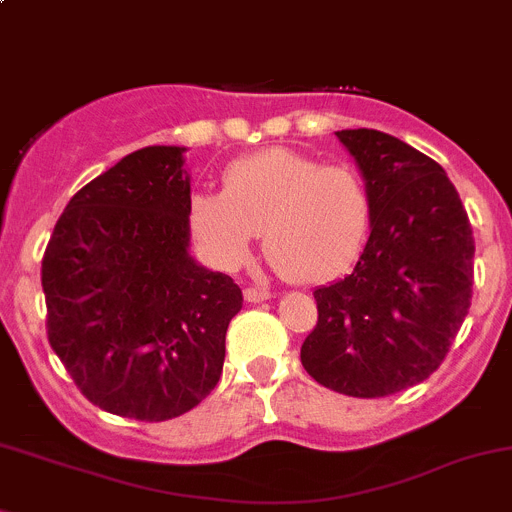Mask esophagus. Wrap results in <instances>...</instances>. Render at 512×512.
Returning <instances> with one entry per match:
<instances>
[{
	"instance_id": "obj_1",
	"label": "esophagus",
	"mask_w": 512,
	"mask_h": 512,
	"mask_svg": "<svg viewBox=\"0 0 512 512\" xmlns=\"http://www.w3.org/2000/svg\"><path fill=\"white\" fill-rule=\"evenodd\" d=\"M244 298L249 300V303H261V300L271 298V293H268L266 288H246Z\"/></svg>"
}]
</instances>
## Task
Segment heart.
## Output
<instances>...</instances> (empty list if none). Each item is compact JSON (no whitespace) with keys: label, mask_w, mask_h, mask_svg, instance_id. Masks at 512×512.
<instances>
[{"label":"heart","mask_w":512,"mask_h":512,"mask_svg":"<svg viewBox=\"0 0 512 512\" xmlns=\"http://www.w3.org/2000/svg\"><path fill=\"white\" fill-rule=\"evenodd\" d=\"M372 202L350 165H323L288 147L234 160L221 192L189 197L187 224L204 254L239 268L263 234V254L286 281L328 283L352 266L367 239Z\"/></svg>","instance_id":"heart-1"}]
</instances>
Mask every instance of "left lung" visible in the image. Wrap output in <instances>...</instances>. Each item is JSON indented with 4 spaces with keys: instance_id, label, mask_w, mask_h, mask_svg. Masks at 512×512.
<instances>
[{
    "instance_id": "1",
    "label": "left lung",
    "mask_w": 512,
    "mask_h": 512,
    "mask_svg": "<svg viewBox=\"0 0 512 512\" xmlns=\"http://www.w3.org/2000/svg\"><path fill=\"white\" fill-rule=\"evenodd\" d=\"M372 202L355 268L313 291L305 372L347 397L402 392L439 370L471 308L473 229L444 167L379 130H337Z\"/></svg>"
}]
</instances>
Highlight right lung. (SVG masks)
Returning a JSON list of instances; mask_svg holds the SVG:
<instances>
[{
	"instance_id": "obj_1",
	"label": "right lung",
	"mask_w": 512,
	"mask_h": 512,
	"mask_svg": "<svg viewBox=\"0 0 512 512\" xmlns=\"http://www.w3.org/2000/svg\"><path fill=\"white\" fill-rule=\"evenodd\" d=\"M184 147L130 152L78 189L41 261L46 335L103 412L167 421L221 377L244 295L189 256Z\"/></svg>"
}]
</instances>
